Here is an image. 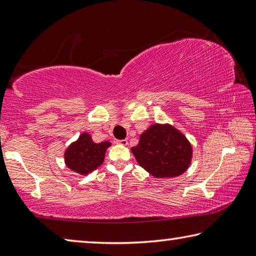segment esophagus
<instances>
[{
	"label": "esophagus",
	"instance_id": "esophagus-1",
	"mask_svg": "<svg viewBox=\"0 0 256 256\" xmlns=\"http://www.w3.org/2000/svg\"><path fill=\"white\" fill-rule=\"evenodd\" d=\"M116 144H120V146H126L128 140H126V138H123V140H116Z\"/></svg>",
	"mask_w": 256,
	"mask_h": 256
}]
</instances>
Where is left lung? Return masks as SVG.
I'll return each mask as SVG.
<instances>
[{
	"label": "left lung",
	"instance_id": "8db88e82",
	"mask_svg": "<svg viewBox=\"0 0 256 256\" xmlns=\"http://www.w3.org/2000/svg\"><path fill=\"white\" fill-rule=\"evenodd\" d=\"M131 150L138 164L158 178L183 174L192 158L190 142L170 125H151Z\"/></svg>",
	"mask_w": 256,
	"mask_h": 256
}]
</instances>
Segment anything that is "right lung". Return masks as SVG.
<instances>
[{
  "mask_svg": "<svg viewBox=\"0 0 256 256\" xmlns=\"http://www.w3.org/2000/svg\"><path fill=\"white\" fill-rule=\"evenodd\" d=\"M110 146V142L108 141L94 144L90 134L82 133L66 151L64 158L66 166L79 174H88L102 164L106 149Z\"/></svg>",
  "mask_w": 256,
  "mask_h": 256,
  "instance_id": "right-lung-1",
  "label": "right lung"
}]
</instances>
